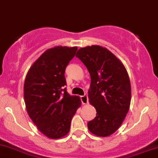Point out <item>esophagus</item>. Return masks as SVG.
Listing matches in <instances>:
<instances>
[{"label":"esophagus","mask_w":158,"mask_h":158,"mask_svg":"<svg viewBox=\"0 0 158 158\" xmlns=\"http://www.w3.org/2000/svg\"><path fill=\"white\" fill-rule=\"evenodd\" d=\"M81 100L83 105H86L87 103L89 102V98H88V96H87V94H84L83 96H81Z\"/></svg>","instance_id":"1"}]
</instances>
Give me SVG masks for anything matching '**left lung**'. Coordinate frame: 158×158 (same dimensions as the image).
Masks as SVG:
<instances>
[{
	"label": "left lung",
	"mask_w": 158,
	"mask_h": 158,
	"mask_svg": "<svg viewBox=\"0 0 158 158\" xmlns=\"http://www.w3.org/2000/svg\"><path fill=\"white\" fill-rule=\"evenodd\" d=\"M76 57L84 64L91 76L89 102L96 108L97 115L88 122V128L95 135L108 137L119 128L130 109L129 75L122 61L106 48H82Z\"/></svg>",
	"instance_id": "1"
}]
</instances>
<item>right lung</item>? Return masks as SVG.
I'll use <instances>...</instances> for the list:
<instances>
[{
  "label": "right lung",
  "mask_w": 158,
  "mask_h": 158,
  "mask_svg": "<svg viewBox=\"0 0 158 158\" xmlns=\"http://www.w3.org/2000/svg\"><path fill=\"white\" fill-rule=\"evenodd\" d=\"M77 47L57 46L47 50L30 67L24 83L26 110L39 130L48 138L61 139L69 132L72 118L81 106L64 85V73Z\"/></svg>",
  "instance_id": "add662e5"
}]
</instances>
